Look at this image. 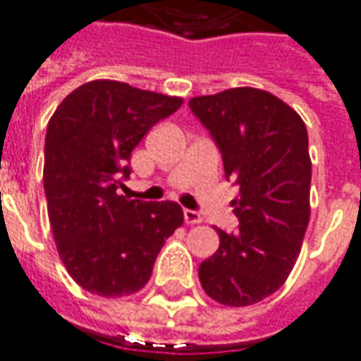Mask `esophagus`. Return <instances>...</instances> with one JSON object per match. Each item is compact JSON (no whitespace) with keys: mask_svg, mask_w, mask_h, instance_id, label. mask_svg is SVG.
Instances as JSON below:
<instances>
[{"mask_svg":"<svg viewBox=\"0 0 361 361\" xmlns=\"http://www.w3.org/2000/svg\"><path fill=\"white\" fill-rule=\"evenodd\" d=\"M183 220H185V224H188V226H195V224H201L202 218L199 212H195V210H189V208H185V210H183Z\"/></svg>","mask_w":361,"mask_h":361,"instance_id":"obj_1","label":"esophagus"}]
</instances>
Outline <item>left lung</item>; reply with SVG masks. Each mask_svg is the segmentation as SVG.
Listing matches in <instances>:
<instances>
[{"label": "left lung", "mask_w": 361, "mask_h": 361, "mask_svg": "<svg viewBox=\"0 0 361 361\" xmlns=\"http://www.w3.org/2000/svg\"><path fill=\"white\" fill-rule=\"evenodd\" d=\"M239 188L235 233L218 229L220 247L199 266L204 293L226 306L274 295L295 266L310 220L312 162L302 118L281 99L233 87L189 101Z\"/></svg>", "instance_id": "1"}]
</instances>
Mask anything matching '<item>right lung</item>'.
I'll return each mask as SVG.
<instances>
[{
    "label": "right lung",
    "mask_w": 361,
    "mask_h": 361,
    "mask_svg": "<svg viewBox=\"0 0 361 361\" xmlns=\"http://www.w3.org/2000/svg\"><path fill=\"white\" fill-rule=\"evenodd\" d=\"M180 97L95 80L63 99L45 133L44 189L61 260L93 295L126 296L147 285L164 241L183 224L178 202L118 193L130 154L173 114Z\"/></svg>",
    "instance_id": "right-lung-1"
}]
</instances>
